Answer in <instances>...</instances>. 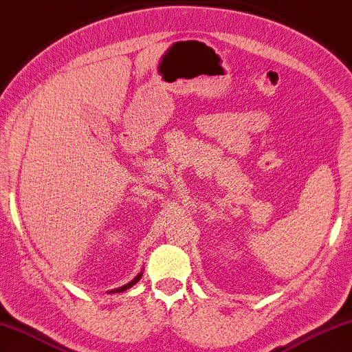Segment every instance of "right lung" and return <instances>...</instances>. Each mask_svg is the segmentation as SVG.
Listing matches in <instances>:
<instances>
[{
	"mask_svg": "<svg viewBox=\"0 0 352 352\" xmlns=\"http://www.w3.org/2000/svg\"><path fill=\"white\" fill-rule=\"evenodd\" d=\"M142 277V272H139V274L135 277V278H133V280L131 282H128L126 283V285H124V287H120V288H116V289H111V292L109 293H122V292H126V289L128 288H131L133 285H135V283H138L139 282V278H141Z\"/></svg>",
	"mask_w": 352,
	"mask_h": 352,
	"instance_id": "1",
	"label": "right lung"
}]
</instances>
